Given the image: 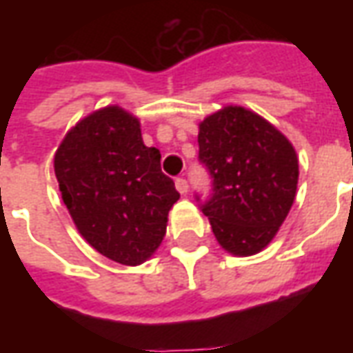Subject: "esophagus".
<instances>
[{
    "mask_svg": "<svg viewBox=\"0 0 353 353\" xmlns=\"http://www.w3.org/2000/svg\"><path fill=\"white\" fill-rule=\"evenodd\" d=\"M176 189L181 192V194H187V191H189V183H187V179H183V177H177Z\"/></svg>",
    "mask_w": 353,
    "mask_h": 353,
    "instance_id": "obj_1",
    "label": "esophagus"
}]
</instances>
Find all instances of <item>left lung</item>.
I'll return each instance as SVG.
<instances>
[{"label":"left lung","mask_w":353,"mask_h":353,"mask_svg":"<svg viewBox=\"0 0 353 353\" xmlns=\"http://www.w3.org/2000/svg\"><path fill=\"white\" fill-rule=\"evenodd\" d=\"M199 149L214 179L202 212L219 245L236 257L263 252L295 200L293 143L252 109L227 105L199 124Z\"/></svg>","instance_id":"obj_1"}]
</instances>
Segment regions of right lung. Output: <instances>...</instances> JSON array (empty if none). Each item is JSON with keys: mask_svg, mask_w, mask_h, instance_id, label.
Returning a JSON list of instances; mask_svg holds the SVG:
<instances>
[{"mask_svg": "<svg viewBox=\"0 0 353 353\" xmlns=\"http://www.w3.org/2000/svg\"><path fill=\"white\" fill-rule=\"evenodd\" d=\"M54 174L79 234L103 257L141 265L166 234L179 199L161 170V151L147 147L139 119L108 105L81 119L54 153Z\"/></svg>", "mask_w": 353, "mask_h": 353, "instance_id": "obj_1", "label": "right lung"}]
</instances>
